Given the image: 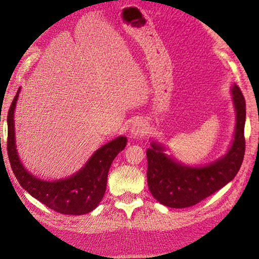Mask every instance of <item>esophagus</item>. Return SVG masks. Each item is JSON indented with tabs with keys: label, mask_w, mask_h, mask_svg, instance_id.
<instances>
[{
	"label": "esophagus",
	"mask_w": 259,
	"mask_h": 259,
	"mask_svg": "<svg viewBox=\"0 0 259 259\" xmlns=\"http://www.w3.org/2000/svg\"><path fill=\"white\" fill-rule=\"evenodd\" d=\"M129 133H130L131 138L142 137V136H144L147 133V128H146L145 122H143V121L134 122V124L130 126Z\"/></svg>",
	"instance_id": "obj_1"
}]
</instances>
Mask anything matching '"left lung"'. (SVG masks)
<instances>
[{
    "label": "left lung",
    "instance_id": "left-lung-1",
    "mask_svg": "<svg viewBox=\"0 0 259 259\" xmlns=\"http://www.w3.org/2000/svg\"><path fill=\"white\" fill-rule=\"evenodd\" d=\"M235 111L234 136L229 150L219 159L203 165H188L165 153L166 147L151 140L147 148V184L156 201L170 208H187L221 190L242 164L245 140V100L240 88L231 87Z\"/></svg>",
    "mask_w": 259,
    "mask_h": 259
}]
</instances>
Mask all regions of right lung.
<instances>
[{"label": "right lung", "instance_id": "1", "mask_svg": "<svg viewBox=\"0 0 259 259\" xmlns=\"http://www.w3.org/2000/svg\"><path fill=\"white\" fill-rule=\"evenodd\" d=\"M19 93L20 88L8 113V156L17 181L33 198L57 212L80 216L93 211L106 192L107 175L112 162L124 150L128 139L125 136H119L105 144L89 157L78 171L69 177L52 182L38 178L25 168L17 151L15 109Z\"/></svg>", "mask_w": 259, "mask_h": 259}]
</instances>
